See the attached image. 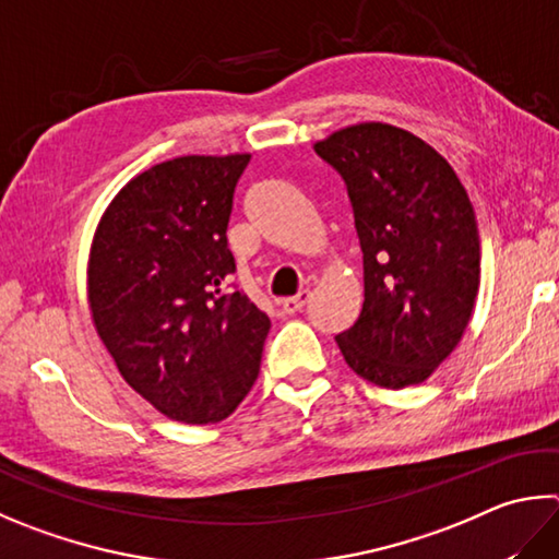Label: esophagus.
Segmentation results:
<instances>
[{"instance_id": "1", "label": "esophagus", "mask_w": 559, "mask_h": 559, "mask_svg": "<svg viewBox=\"0 0 559 559\" xmlns=\"http://www.w3.org/2000/svg\"><path fill=\"white\" fill-rule=\"evenodd\" d=\"M310 300V293L308 290H300L296 298H286V300H281V308H283V312H288V314H296V312H300L302 308H306V302Z\"/></svg>"}]
</instances>
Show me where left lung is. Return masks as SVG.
Wrapping results in <instances>:
<instances>
[{"label":"left lung","mask_w":559,"mask_h":559,"mask_svg":"<svg viewBox=\"0 0 559 559\" xmlns=\"http://www.w3.org/2000/svg\"><path fill=\"white\" fill-rule=\"evenodd\" d=\"M340 170L364 253L359 320L337 334L361 379L399 391L450 357L481 281L474 207L430 144L385 121H359L314 141Z\"/></svg>","instance_id":"obj_1"}]
</instances>
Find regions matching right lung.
<instances>
[{
    "label": "right lung",
    "instance_id": "obj_1",
    "mask_svg": "<svg viewBox=\"0 0 559 559\" xmlns=\"http://www.w3.org/2000/svg\"><path fill=\"white\" fill-rule=\"evenodd\" d=\"M251 154L178 156L131 178L97 222L87 308L131 389L166 418L225 420L259 377L271 322L239 290L227 247Z\"/></svg>",
    "mask_w": 559,
    "mask_h": 559
}]
</instances>
